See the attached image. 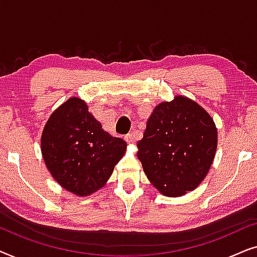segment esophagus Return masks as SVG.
Instances as JSON below:
<instances>
[{
	"mask_svg": "<svg viewBox=\"0 0 257 257\" xmlns=\"http://www.w3.org/2000/svg\"><path fill=\"white\" fill-rule=\"evenodd\" d=\"M125 140H126V143L131 145V144H135L136 137H135V135H133V133H128V135L125 137Z\"/></svg>",
	"mask_w": 257,
	"mask_h": 257,
	"instance_id": "34e87169",
	"label": "esophagus"
}]
</instances>
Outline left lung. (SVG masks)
<instances>
[{"instance_id": "left-lung-1", "label": "left lung", "mask_w": 257, "mask_h": 257, "mask_svg": "<svg viewBox=\"0 0 257 257\" xmlns=\"http://www.w3.org/2000/svg\"><path fill=\"white\" fill-rule=\"evenodd\" d=\"M217 132L210 115L188 98L177 96L154 108L138 156L158 191L180 196L198 187L215 156Z\"/></svg>"}]
</instances>
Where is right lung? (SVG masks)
Here are the masks:
<instances>
[{"label":"right lung","mask_w":257,"mask_h":257,"mask_svg":"<svg viewBox=\"0 0 257 257\" xmlns=\"http://www.w3.org/2000/svg\"><path fill=\"white\" fill-rule=\"evenodd\" d=\"M48 170L66 191L79 196L103 187L127 144L104 131L79 98H70L50 115L42 133Z\"/></svg>","instance_id":"add662e5"}]
</instances>
